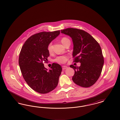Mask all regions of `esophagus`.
<instances>
[{
  "mask_svg": "<svg viewBox=\"0 0 120 120\" xmlns=\"http://www.w3.org/2000/svg\"><path fill=\"white\" fill-rule=\"evenodd\" d=\"M68 68V67H67V66H62V68H63V70H64Z\"/></svg>",
  "mask_w": 120,
  "mask_h": 120,
  "instance_id": "obj_1",
  "label": "esophagus"
}]
</instances>
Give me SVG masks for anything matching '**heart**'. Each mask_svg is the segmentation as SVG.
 Masks as SVG:
<instances>
[{"mask_svg": "<svg viewBox=\"0 0 120 120\" xmlns=\"http://www.w3.org/2000/svg\"><path fill=\"white\" fill-rule=\"evenodd\" d=\"M70 42V40L66 37H64L61 39V42L63 45L65 46L68 42ZM47 49L49 53H52V43L50 42L47 46ZM68 57L67 56H60L56 57L54 59V61L56 63L59 64H64L68 61Z\"/></svg>", "mask_w": 120, "mask_h": 120, "instance_id": "obj_1", "label": "heart"}]
</instances>
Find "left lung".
Listing matches in <instances>:
<instances>
[{
	"instance_id": "1",
	"label": "left lung",
	"mask_w": 120,
	"mask_h": 120,
	"mask_svg": "<svg viewBox=\"0 0 120 120\" xmlns=\"http://www.w3.org/2000/svg\"><path fill=\"white\" fill-rule=\"evenodd\" d=\"M61 31L71 38L74 62L81 63L80 67L70 65L75 71L72 78L73 82L85 88L91 86L99 78L104 64L100 46L90 34L83 30L70 28Z\"/></svg>"
}]
</instances>
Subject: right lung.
<instances>
[{"label":"right lung","mask_w":120,"mask_h":120,"mask_svg":"<svg viewBox=\"0 0 120 120\" xmlns=\"http://www.w3.org/2000/svg\"><path fill=\"white\" fill-rule=\"evenodd\" d=\"M60 33V30L44 31L32 35L25 42L19 54V65L24 80L31 89L40 94L51 91L58 83L61 66L53 63L48 71L43 63H47L49 56L48 45Z\"/></svg>","instance_id":"obj_1"}]
</instances>
